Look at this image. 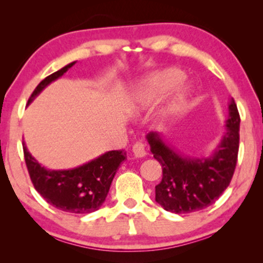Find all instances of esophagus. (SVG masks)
I'll return each mask as SVG.
<instances>
[{
	"instance_id": "esophagus-1",
	"label": "esophagus",
	"mask_w": 263,
	"mask_h": 263,
	"mask_svg": "<svg viewBox=\"0 0 263 263\" xmlns=\"http://www.w3.org/2000/svg\"><path fill=\"white\" fill-rule=\"evenodd\" d=\"M132 151H133V154H135V156L139 157V158H142L146 155L145 145H144V144L140 143V142H137L135 145H133Z\"/></svg>"
}]
</instances>
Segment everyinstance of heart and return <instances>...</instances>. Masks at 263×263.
I'll list each match as a JSON object with an SVG mask.
<instances>
[{
	"label": "heart",
	"instance_id": "b5f03b06",
	"mask_svg": "<svg viewBox=\"0 0 263 263\" xmlns=\"http://www.w3.org/2000/svg\"><path fill=\"white\" fill-rule=\"evenodd\" d=\"M182 76L183 73L175 68H167L151 73L133 91L130 103L131 112L138 113L150 108L169 89H172ZM188 96L190 90L187 87L179 86L175 88L157 114L158 123L167 124L174 118L179 117L186 107Z\"/></svg>",
	"mask_w": 263,
	"mask_h": 263
}]
</instances>
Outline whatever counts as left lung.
I'll list each match as a JSON object with an SVG mask.
<instances>
[{
	"mask_svg": "<svg viewBox=\"0 0 263 263\" xmlns=\"http://www.w3.org/2000/svg\"><path fill=\"white\" fill-rule=\"evenodd\" d=\"M225 132L210 156L180 153L161 133L150 132V151L162 165V181L155 187L156 201L173 213H191L212 205L227 190L237 163L239 114L235 100L229 102Z\"/></svg>",
	"mask_w": 263,
	"mask_h": 263,
	"instance_id": "left-lung-1",
	"label": "left lung"
}]
</instances>
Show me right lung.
Segmentation results:
<instances>
[{"label": "right lung", "instance_id": "add662e5", "mask_svg": "<svg viewBox=\"0 0 263 263\" xmlns=\"http://www.w3.org/2000/svg\"><path fill=\"white\" fill-rule=\"evenodd\" d=\"M76 62L70 63L44 79L28 99L29 105L53 81L62 77ZM24 155L29 176L36 192L56 209L70 213H91L106 200L110 183L126 153L108 151L72 169L53 170L40 164L29 153L25 142Z\"/></svg>", "mask_w": 263, "mask_h": 263}]
</instances>
